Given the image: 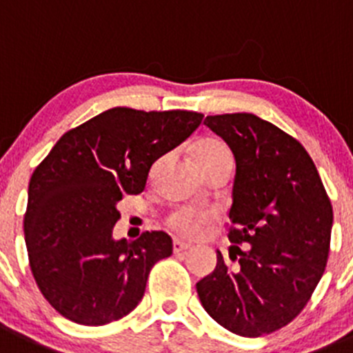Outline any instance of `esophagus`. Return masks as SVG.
<instances>
[{
    "mask_svg": "<svg viewBox=\"0 0 353 353\" xmlns=\"http://www.w3.org/2000/svg\"><path fill=\"white\" fill-rule=\"evenodd\" d=\"M172 247H174V252H184V251H188V249H192L193 245H192V243L183 242V240L176 239V240H174Z\"/></svg>",
    "mask_w": 353,
    "mask_h": 353,
    "instance_id": "34e87169",
    "label": "esophagus"
}]
</instances>
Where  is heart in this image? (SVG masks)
Wrapping results in <instances>:
<instances>
[{"mask_svg": "<svg viewBox=\"0 0 353 353\" xmlns=\"http://www.w3.org/2000/svg\"><path fill=\"white\" fill-rule=\"evenodd\" d=\"M193 157H195L196 163L202 170L209 169L210 165L217 163L221 160H232V153H230L228 146L216 139H202L195 144L193 148ZM212 214L207 210H196L190 209V207H183V209L174 210L169 216V226L181 236H196L202 232L203 226L210 221Z\"/></svg>", "mask_w": 353, "mask_h": 353, "instance_id": "heart-1", "label": "heart"}]
</instances>
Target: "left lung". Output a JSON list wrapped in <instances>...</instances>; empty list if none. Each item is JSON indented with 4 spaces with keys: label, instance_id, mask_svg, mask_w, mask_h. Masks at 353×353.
I'll use <instances>...</instances> for the list:
<instances>
[{
    "label": "left lung",
    "instance_id": "obj_1",
    "mask_svg": "<svg viewBox=\"0 0 353 353\" xmlns=\"http://www.w3.org/2000/svg\"><path fill=\"white\" fill-rule=\"evenodd\" d=\"M203 123L236 163L230 242L240 259L217 265L196 284L207 314L235 334L258 338L288 325L305 308L325 270L332 205L305 148L251 113L207 117ZM230 259L236 256L230 252Z\"/></svg>",
    "mask_w": 353,
    "mask_h": 353
}]
</instances>
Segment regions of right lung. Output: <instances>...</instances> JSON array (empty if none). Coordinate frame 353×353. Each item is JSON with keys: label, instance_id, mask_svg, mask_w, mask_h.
Returning a JSON list of instances; mask_svg holds the SVG:
<instances>
[{"label": "right lung", "instance_id": "right-lung-1", "mask_svg": "<svg viewBox=\"0 0 353 353\" xmlns=\"http://www.w3.org/2000/svg\"><path fill=\"white\" fill-rule=\"evenodd\" d=\"M195 111L113 108L71 128L29 181L24 235L39 291L62 317L104 325L130 314L154 263L172 254L165 232L114 240L123 195L202 123Z\"/></svg>", "mask_w": 353, "mask_h": 353}]
</instances>
